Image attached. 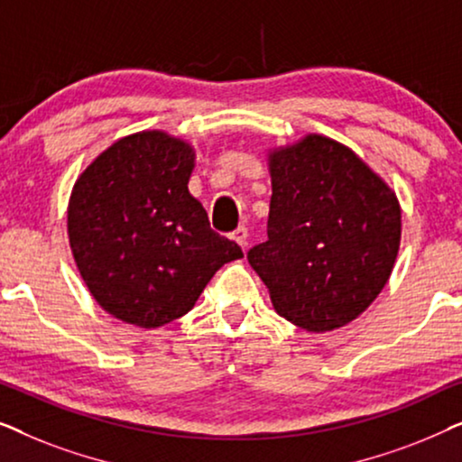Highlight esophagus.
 Masks as SVG:
<instances>
[{
	"instance_id": "obj_1",
	"label": "esophagus",
	"mask_w": 462,
	"mask_h": 462,
	"mask_svg": "<svg viewBox=\"0 0 462 462\" xmlns=\"http://www.w3.org/2000/svg\"><path fill=\"white\" fill-rule=\"evenodd\" d=\"M231 239L237 245H242V248H245V245H248V229H245V226H237V229L231 233Z\"/></svg>"
}]
</instances>
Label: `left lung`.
<instances>
[{
	"label": "left lung",
	"mask_w": 462,
	"mask_h": 462,
	"mask_svg": "<svg viewBox=\"0 0 462 462\" xmlns=\"http://www.w3.org/2000/svg\"><path fill=\"white\" fill-rule=\"evenodd\" d=\"M267 166L269 239L248 252V263L290 324L338 330L389 282L400 199L356 151L321 134L269 149Z\"/></svg>",
	"instance_id": "obj_1"
}]
</instances>
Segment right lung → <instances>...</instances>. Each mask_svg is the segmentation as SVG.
<instances>
[{"label":"right lung","instance_id":"obj_1","mask_svg":"<svg viewBox=\"0 0 462 462\" xmlns=\"http://www.w3.org/2000/svg\"><path fill=\"white\" fill-rule=\"evenodd\" d=\"M195 149L163 130L122 136L88 163L67 208L73 261L94 300L144 330L191 311L242 248L189 193Z\"/></svg>","mask_w":462,"mask_h":462}]
</instances>
